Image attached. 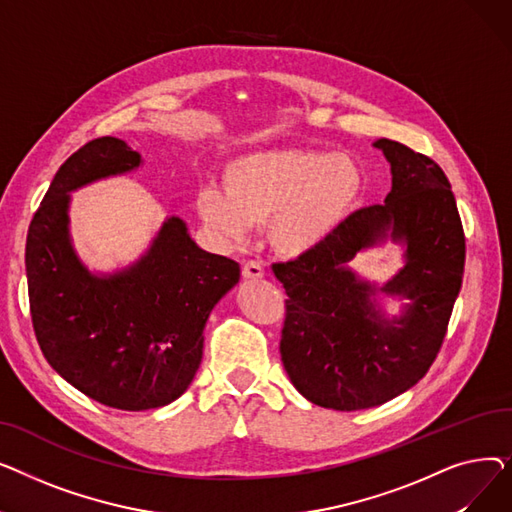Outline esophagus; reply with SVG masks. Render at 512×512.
<instances>
[{"instance_id":"34e87169","label":"esophagus","mask_w":512,"mask_h":512,"mask_svg":"<svg viewBox=\"0 0 512 512\" xmlns=\"http://www.w3.org/2000/svg\"><path fill=\"white\" fill-rule=\"evenodd\" d=\"M242 276L247 280H259L265 276V270L259 261H245L242 263Z\"/></svg>"}]
</instances>
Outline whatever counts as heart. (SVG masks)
<instances>
[{
	"instance_id": "1",
	"label": "heart",
	"mask_w": 512,
	"mask_h": 512,
	"mask_svg": "<svg viewBox=\"0 0 512 512\" xmlns=\"http://www.w3.org/2000/svg\"><path fill=\"white\" fill-rule=\"evenodd\" d=\"M226 188L203 186L197 211L207 230L226 242L249 238L267 224L270 245L288 259L324 247L357 207L363 172L344 153L261 149L232 159Z\"/></svg>"
}]
</instances>
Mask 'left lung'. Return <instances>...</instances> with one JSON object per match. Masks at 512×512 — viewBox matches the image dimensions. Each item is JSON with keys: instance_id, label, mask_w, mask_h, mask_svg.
Segmentation results:
<instances>
[{"instance_id": "left-lung-1", "label": "left lung", "mask_w": 512, "mask_h": 512, "mask_svg": "<svg viewBox=\"0 0 512 512\" xmlns=\"http://www.w3.org/2000/svg\"><path fill=\"white\" fill-rule=\"evenodd\" d=\"M373 147L392 172L384 203L348 215L315 253L272 267L288 294L284 369L309 402L334 411L378 407L413 388L440 351L463 284L465 234L446 174L402 143ZM386 239L403 247V267L375 285L347 261ZM384 298L401 303L396 316Z\"/></svg>"}]
</instances>
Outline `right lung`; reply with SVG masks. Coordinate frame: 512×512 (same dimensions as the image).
<instances>
[{"instance_id":"1","label":"right lung","mask_w":512,"mask_h":512,"mask_svg":"<svg viewBox=\"0 0 512 512\" xmlns=\"http://www.w3.org/2000/svg\"><path fill=\"white\" fill-rule=\"evenodd\" d=\"M143 157L116 137L72 153L53 176L26 236L33 328L47 363L105 407H166L191 386L211 309L240 280V265L203 251L178 215L149 249L116 272H91L74 249V191L139 170Z\"/></svg>"}]
</instances>
